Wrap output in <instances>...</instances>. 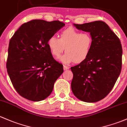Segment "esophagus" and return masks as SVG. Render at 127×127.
<instances>
[{"label": "esophagus", "instance_id": "esophagus-1", "mask_svg": "<svg viewBox=\"0 0 127 127\" xmlns=\"http://www.w3.org/2000/svg\"><path fill=\"white\" fill-rule=\"evenodd\" d=\"M69 69V67L66 65H64V70H66V69Z\"/></svg>", "mask_w": 127, "mask_h": 127}]
</instances>
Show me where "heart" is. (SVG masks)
Instances as JSON below:
<instances>
[{"mask_svg": "<svg viewBox=\"0 0 127 127\" xmlns=\"http://www.w3.org/2000/svg\"><path fill=\"white\" fill-rule=\"evenodd\" d=\"M93 42L92 36L90 32H81L71 27L61 32L60 39L55 36H50L47 44L54 58H59L65 50L66 53L61 58L62 62L70 63L75 61L79 63L88 56Z\"/></svg>", "mask_w": 127, "mask_h": 127, "instance_id": "1", "label": "heart"}]
</instances>
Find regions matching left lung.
I'll use <instances>...</instances> for the list:
<instances>
[{
  "label": "left lung",
  "mask_w": 127,
  "mask_h": 127,
  "mask_svg": "<svg viewBox=\"0 0 127 127\" xmlns=\"http://www.w3.org/2000/svg\"><path fill=\"white\" fill-rule=\"evenodd\" d=\"M74 25L77 29L89 32L93 42L87 58L71 67L73 74L72 91L80 100L98 102L110 93L121 73L122 45L104 22L98 20Z\"/></svg>",
  "instance_id": "obj_1"
}]
</instances>
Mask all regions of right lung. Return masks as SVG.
Listing matches in <instances>:
<instances>
[{"instance_id": "right-lung-1", "label": "right lung", "mask_w": 127, "mask_h": 127, "mask_svg": "<svg viewBox=\"0 0 127 127\" xmlns=\"http://www.w3.org/2000/svg\"><path fill=\"white\" fill-rule=\"evenodd\" d=\"M65 24L59 20L35 19L22 24L11 38L6 68L18 94L31 101L50 96L63 65L53 58L48 39Z\"/></svg>"}]
</instances>
